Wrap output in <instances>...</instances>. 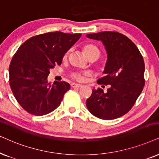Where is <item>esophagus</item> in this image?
<instances>
[{
  "mask_svg": "<svg viewBox=\"0 0 159 159\" xmlns=\"http://www.w3.org/2000/svg\"><path fill=\"white\" fill-rule=\"evenodd\" d=\"M71 87H73V88H80V87H82V85H81V84L73 83V84H71Z\"/></svg>",
  "mask_w": 159,
  "mask_h": 159,
  "instance_id": "1",
  "label": "esophagus"
}]
</instances>
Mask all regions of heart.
<instances>
[{
	"mask_svg": "<svg viewBox=\"0 0 159 159\" xmlns=\"http://www.w3.org/2000/svg\"><path fill=\"white\" fill-rule=\"evenodd\" d=\"M84 51L88 57L92 56H100V51L96 46L93 44H86L84 46ZM69 54V51L65 53L64 55V58H66ZM89 75L88 72H73L71 73L70 76L73 79L78 81H84L85 79V76Z\"/></svg>",
	"mask_w": 159,
	"mask_h": 159,
	"instance_id": "b5f03b06",
	"label": "heart"
}]
</instances>
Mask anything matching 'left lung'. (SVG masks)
Returning a JSON list of instances; mask_svg holds the SVG:
<instances>
[{
  "mask_svg": "<svg viewBox=\"0 0 159 159\" xmlns=\"http://www.w3.org/2000/svg\"><path fill=\"white\" fill-rule=\"evenodd\" d=\"M86 37L101 41L105 46L107 54L103 72L105 75L97 83L109 85L106 93L100 88L93 89L86 100V107L93 116L100 119L119 118L132 109L145 86L143 56L129 38L118 32L86 34Z\"/></svg>",
  "mask_w": 159,
  "mask_h": 159,
  "instance_id": "obj_1",
  "label": "left lung"
}]
</instances>
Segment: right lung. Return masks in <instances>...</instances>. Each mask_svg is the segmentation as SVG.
Listing matches in <instances>:
<instances>
[{"instance_id":"add662e5","label":"right lung","mask_w":159,"mask_h":159,"mask_svg":"<svg viewBox=\"0 0 159 159\" xmlns=\"http://www.w3.org/2000/svg\"><path fill=\"white\" fill-rule=\"evenodd\" d=\"M81 36V33L50 32L31 37L20 46L9 65V84L25 111L43 116L60 105L70 86L65 81L51 85L49 70L61 65L65 53Z\"/></svg>"}]
</instances>
